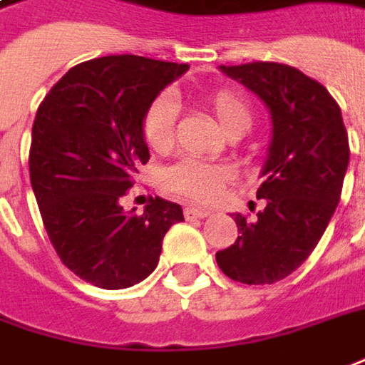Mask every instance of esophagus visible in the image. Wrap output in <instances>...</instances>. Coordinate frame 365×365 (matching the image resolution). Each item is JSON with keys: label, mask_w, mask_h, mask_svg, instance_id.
I'll list each match as a JSON object with an SVG mask.
<instances>
[{"label": "esophagus", "mask_w": 365, "mask_h": 365, "mask_svg": "<svg viewBox=\"0 0 365 365\" xmlns=\"http://www.w3.org/2000/svg\"><path fill=\"white\" fill-rule=\"evenodd\" d=\"M210 215H212V210H208V208H200V207L185 208V216H187L188 220H192V218H207V216Z\"/></svg>", "instance_id": "esophagus-1"}]
</instances>
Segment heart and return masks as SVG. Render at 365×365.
<instances>
[{
	"mask_svg": "<svg viewBox=\"0 0 365 365\" xmlns=\"http://www.w3.org/2000/svg\"><path fill=\"white\" fill-rule=\"evenodd\" d=\"M208 109L228 137H240L252 127V110L238 95L230 91L212 93L207 99ZM177 105L170 97L160 95L150 103L143 117V137L150 149L165 153L175 143ZM232 178V170L225 165H212L197 158H185L163 173V185L192 200H212Z\"/></svg>",
	"mask_w": 365,
	"mask_h": 365,
	"instance_id": "obj_1",
	"label": "heart"
}]
</instances>
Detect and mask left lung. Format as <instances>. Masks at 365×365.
I'll list each match as a JSON object with an SVG mask.
<instances>
[{"label": "left lung", "instance_id": "1", "mask_svg": "<svg viewBox=\"0 0 365 365\" xmlns=\"http://www.w3.org/2000/svg\"><path fill=\"white\" fill-rule=\"evenodd\" d=\"M218 69L266 105L272 139L256 192L264 208L255 220L232 215L240 236L216 252V262L236 282L274 284L312 255L328 228L350 163L348 133L328 89L290 65Z\"/></svg>", "mask_w": 365, "mask_h": 365}]
</instances>
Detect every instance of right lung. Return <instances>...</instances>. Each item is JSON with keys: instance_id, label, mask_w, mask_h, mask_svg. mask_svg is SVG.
I'll use <instances>...</instances> for the list:
<instances>
[{"instance_id": "obj_1", "label": "right lung", "mask_w": 365, "mask_h": 365, "mask_svg": "<svg viewBox=\"0 0 365 365\" xmlns=\"http://www.w3.org/2000/svg\"><path fill=\"white\" fill-rule=\"evenodd\" d=\"M187 63L109 55L79 63L39 105L29 177L45 230L61 262L105 290L143 282L157 268L163 238L182 208L153 198L143 215L119 198L149 160L143 117Z\"/></svg>"}]
</instances>
